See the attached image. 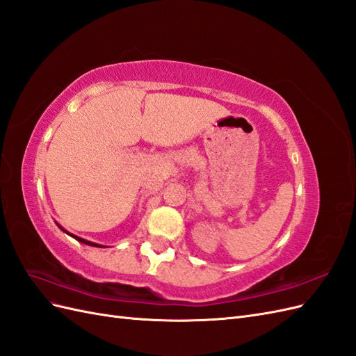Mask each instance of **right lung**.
Segmentation results:
<instances>
[{
	"mask_svg": "<svg viewBox=\"0 0 356 356\" xmlns=\"http://www.w3.org/2000/svg\"><path fill=\"white\" fill-rule=\"evenodd\" d=\"M59 225V224H58ZM59 227H60V225H59ZM62 229V227H60ZM63 230V229H62ZM63 232H65V230H63ZM68 233V232H67ZM72 236V238L74 239H77L79 242H83V243H86V245H92V246H99L101 248V245H98V243H93V242H89V241H84V239H81V238H79V236H74V234H71Z\"/></svg>",
	"mask_w": 356,
	"mask_h": 356,
	"instance_id": "right-lung-1",
	"label": "right lung"
}]
</instances>
